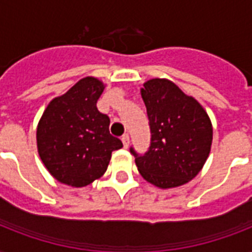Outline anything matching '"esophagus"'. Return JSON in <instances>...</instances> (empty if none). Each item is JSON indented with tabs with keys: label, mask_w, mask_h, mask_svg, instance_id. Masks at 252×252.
Returning a JSON list of instances; mask_svg holds the SVG:
<instances>
[{
	"label": "esophagus",
	"mask_w": 252,
	"mask_h": 252,
	"mask_svg": "<svg viewBox=\"0 0 252 252\" xmlns=\"http://www.w3.org/2000/svg\"><path fill=\"white\" fill-rule=\"evenodd\" d=\"M122 141H123V145H124V148H128V146H129V134L128 133L123 134Z\"/></svg>",
	"instance_id": "34e87169"
}]
</instances>
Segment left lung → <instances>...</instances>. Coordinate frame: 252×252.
Returning <instances> with one entry per match:
<instances>
[{
	"instance_id": "1",
	"label": "left lung",
	"mask_w": 252,
	"mask_h": 252,
	"mask_svg": "<svg viewBox=\"0 0 252 252\" xmlns=\"http://www.w3.org/2000/svg\"><path fill=\"white\" fill-rule=\"evenodd\" d=\"M141 96L152 140L144 156L130 148L138 171L146 182L163 189L188 183L211 153L213 128L207 111L166 78L146 81Z\"/></svg>"
}]
</instances>
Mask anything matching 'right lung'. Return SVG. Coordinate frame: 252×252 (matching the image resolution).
Returning <instances> with one entry per match:
<instances>
[{
    "instance_id": "right-lung-1",
    "label": "right lung",
    "mask_w": 252,
    "mask_h": 252,
    "mask_svg": "<svg viewBox=\"0 0 252 252\" xmlns=\"http://www.w3.org/2000/svg\"><path fill=\"white\" fill-rule=\"evenodd\" d=\"M106 85L85 77L65 94L53 98L36 128L37 153L60 183L85 187L106 172L114 150L123 142L110 133V118L96 102Z\"/></svg>"
}]
</instances>
